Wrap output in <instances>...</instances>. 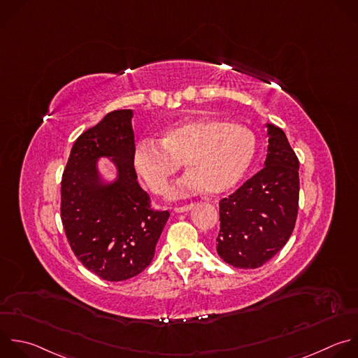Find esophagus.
<instances>
[{
    "mask_svg": "<svg viewBox=\"0 0 358 358\" xmlns=\"http://www.w3.org/2000/svg\"><path fill=\"white\" fill-rule=\"evenodd\" d=\"M194 208V205L192 203H189V205H184V206H177V208H174V212H177V213H182V212H188V210H191Z\"/></svg>",
    "mask_w": 358,
    "mask_h": 358,
    "instance_id": "34e87169",
    "label": "esophagus"
}]
</instances>
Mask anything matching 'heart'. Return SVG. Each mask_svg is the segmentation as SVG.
Here are the masks:
<instances>
[{
	"label": "heart",
	"instance_id": "heart-1",
	"mask_svg": "<svg viewBox=\"0 0 358 358\" xmlns=\"http://www.w3.org/2000/svg\"><path fill=\"white\" fill-rule=\"evenodd\" d=\"M255 155L256 138L250 129L215 116H192L166 128L160 143L138 142L132 164L157 195L167 191L182 162L189 171L177 182L171 195L184 196L205 189L219 195L243 178Z\"/></svg>",
	"mask_w": 358,
	"mask_h": 358
}]
</instances>
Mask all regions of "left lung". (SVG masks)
Returning <instances> with one entry per match:
<instances>
[{
	"label": "left lung",
	"mask_w": 358,
	"mask_h": 358,
	"mask_svg": "<svg viewBox=\"0 0 358 358\" xmlns=\"http://www.w3.org/2000/svg\"><path fill=\"white\" fill-rule=\"evenodd\" d=\"M264 169L219 202L216 252L236 268H257L288 242L299 199V162L282 129L267 124Z\"/></svg>",
	"instance_id": "8db88e82"
}]
</instances>
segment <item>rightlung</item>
Listing matches in <instances>:
<instances>
[{"label":"right lung","instance_id":"right-lung-1","mask_svg":"<svg viewBox=\"0 0 358 358\" xmlns=\"http://www.w3.org/2000/svg\"><path fill=\"white\" fill-rule=\"evenodd\" d=\"M132 109L106 113L74 142L62 178V222L76 257L105 281H125L153 260L170 216L156 210L132 164ZM108 157L117 177L105 182L96 163Z\"/></svg>","mask_w":358,"mask_h":358}]
</instances>
